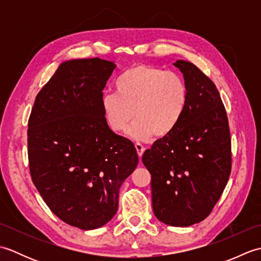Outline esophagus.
<instances>
[{"label":"esophagus","mask_w":261,"mask_h":261,"mask_svg":"<svg viewBox=\"0 0 261 261\" xmlns=\"http://www.w3.org/2000/svg\"><path fill=\"white\" fill-rule=\"evenodd\" d=\"M135 147H136V149H137L138 156H139V158H141L143 152H145V147H143V146L141 145V143H136Z\"/></svg>","instance_id":"34e87169"}]
</instances>
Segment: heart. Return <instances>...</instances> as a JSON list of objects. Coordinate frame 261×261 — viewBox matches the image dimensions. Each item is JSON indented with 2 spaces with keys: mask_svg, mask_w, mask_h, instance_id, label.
<instances>
[{
  "mask_svg": "<svg viewBox=\"0 0 261 261\" xmlns=\"http://www.w3.org/2000/svg\"><path fill=\"white\" fill-rule=\"evenodd\" d=\"M116 92L101 98L104 119L114 132H123L135 141H149L156 135L169 136L184 115L188 92L179 75L151 65L138 64L122 73Z\"/></svg>",
  "mask_w": 261,
  "mask_h": 261,
  "instance_id": "heart-1",
  "label": "heart"
}]
</instances>
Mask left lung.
Returning a JSON list of instances; mask_svg holds the SVG:
<instances>
[{
    "mask_svg": "<svg viewBox=\"0 0 261 261\" xmlns=\"http://www.w3.org/2000/svg\"><path fill=\"white\" fill-rule=\"evenodd\" d=\"M188 99L176 129L147 149L152 210L171 226L201 222L224 191L231 171V139L225 109L214 83L195 65L176 60Z\"/></svg>",
    "mask_w": 261,
    "mask_h": 261,
    "instance_id": "1",
    "label": "left lung"
}]
</instances>
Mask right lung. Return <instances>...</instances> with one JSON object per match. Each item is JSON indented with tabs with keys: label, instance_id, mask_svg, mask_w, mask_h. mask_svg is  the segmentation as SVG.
Returning a JSON list of instances; mask_svg holds the SVG:
<instances>
[{
	"label": "right lung",
	"instance_id": "right-lung-1",
	"mask_svg": "<svg viewBox=\"0 0 261 261\" xmlns=\"http://www.w3.org/2000/svg\"><path fill=\"white\" fill-rule=\"evenodd\" d=\"M116 65L65 60L38 93L28 123L32 181L48 207L69 225L93 230L119 206V190L139 158L104 119L103 90Z\"/></svg>",
	"mask_w": 261,
	"mask_h": 261
}]
</instances>
